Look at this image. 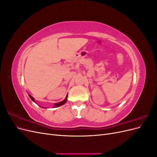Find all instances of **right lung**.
<instances>
[{
	"label": "right lung",
	"instance_id": "obj_1",
	"mask_svg": "<svg viewBox=\"0 0 157 157\" xmlns=\"http://www.w3.org/2000/svg\"><path fill=\"white\" fill-rule=\"evenodd\" d=\"M29 98L31 99V100L33 101V102H35V103H36V101H35V99H34V98L33 97H32L31 95H29ZM67 96H66V98L63 99V100L62 101H60V102H58V103H54V107H59V106H61V105H63V104H65V102L67 101ZM42 108H44V107H42Z\"/></svg>",
	"mask_w": 157,
	"mask_h": 157
}]
</instances>
